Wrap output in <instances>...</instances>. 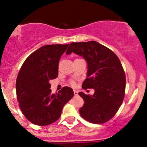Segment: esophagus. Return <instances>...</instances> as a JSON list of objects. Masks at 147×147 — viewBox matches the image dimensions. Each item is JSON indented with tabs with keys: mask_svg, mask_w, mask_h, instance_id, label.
I'll list each match as a JSON object with an SVG mask.
<instances>
[{
	"mask_svg": "<svg viewBox=\"0 0 147 147\" xmlns=\"http://www.w3.org/2000/svg\"><path fill=\"white\" fill-rule=\"evenodd\" d=\"M74 94H75V95H78V91L74 90Z\"/></svg>",
	"mask_w": 147,
	"mask_h": 147,
	"instance_id": "34e87169",
	"label": "esophagus"
}]
</instances>
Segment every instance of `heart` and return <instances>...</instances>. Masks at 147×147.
<instances>
[{
    "instance_id": "b5f03b06",
    "label": "heart",
    "mask_w": 147,
    "mask_h": 147,
    "mask_svg": "<svg viewBox=\"0 0 147 147\" xmlns=\"http://www.w3.org/2000/svg\"><path fill=\"white\" fill-rule=\"evenodd\" d=\"M72 85H74V84H75V83H74V82H72Z\"/></svg>"
}]
</instances>
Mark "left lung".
Wrapping results in <instances>:
<instances>
[{"mask_svg":"<svg viewBox=\"0 0 147 147\" xmlns=\"http://www.w3.org/2000/svg\"><path fill=\"white\" fill-rule=\"evenodd\" d=\"M72 52L87 62L82 88L95 90L92 95L79 92L84 101L79 113L92 124L105 123L115 115L124 97L126 77L122 63L112 50L95 41L71 43L66 55Z\"/></svg>","mask_w":147,"mask_h":147,"instance_id":"left-lung-1","label":"left lung"}]
</instances>
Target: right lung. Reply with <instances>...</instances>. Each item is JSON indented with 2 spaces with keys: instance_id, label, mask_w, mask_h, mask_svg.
Segmentation results:
<instances>
[{
  "instance_id": "1",
  "label": "right lung",
  "mask_w": 147,
  "mask_h": 147,
  "mask_svg": "<svg viewBox=\"0 0 147 147\" xmlns=\"http://www.w3.org/2000/svg\"><path fill=\"white\" fill-rule=\"evenodd\" d=\"M69 44L46 45L34 52L22 65L16 82L20 109L32 124L46 126L60 117L63 107L74 92L63 87L51 93L50 79L58 76L59 61Z\"/></svg>"
}]
</instances>
